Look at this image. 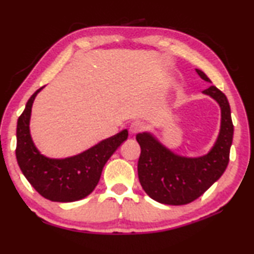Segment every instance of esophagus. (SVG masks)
Listing matches in <instances>:
<instances>
[{
	"label": "esophagus",
	"instance_id": "esophagus-1",
	"mask_svg": "<svg viewBox=\"0 0 254 254\" xmlns=\"http://www.w3.org/2000/svg\"><path fill=\"white\" fill-rule=\"evenodd\" d=\"M145 128V124L142 122H139V121H135V122H132L130 127H128V131H130L131 134H135L141 132Z\"/></svg>",
	"mask_w": 254,
	"mask_h": 254
}]
</instances>
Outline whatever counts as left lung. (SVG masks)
Here are the masks:
<instances>
[{"mask_svg":"<svg viewBox=\"0 0 254 254\" xmlns=\"http://www.w3.org/2000/svg\"><path fill=\"white\" fill-rule=\"evenodd\" d=\"M201 79H210L195 69ZM219 103L221 128L215 144L206 155L187 158L175 154L149 132L138 133L141 152L138 177L142 189L155 201L166 205H187L208 190L226 170L233 144L234 126L227 96L215 86L202 91Z\"/></svg>","mask_w":254,"mask_h":254,"instance_id":"8db88e82","label":"left lung"}]
</instances>
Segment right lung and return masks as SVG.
I'll return each instance as SVG.
<instances>
[{"label":"right lung","instance_id":"1","mask_svg":"<svg viewBox=\"0 0 254 254\" xmlns=\"http://www.w3.org/2000/svg\"><path fill=\"white\" fill-rule=\"evenodd\" d=\"M42 88L28 99L17 122V162L26 180L44 198L57 202L77 201L94 190L106 162L127 139V130H122L78 155L65 159L47 158L38 151L30 133L32 105Z\"/></svg>","mask_w":254,"mask_h":254}]
</instances>
